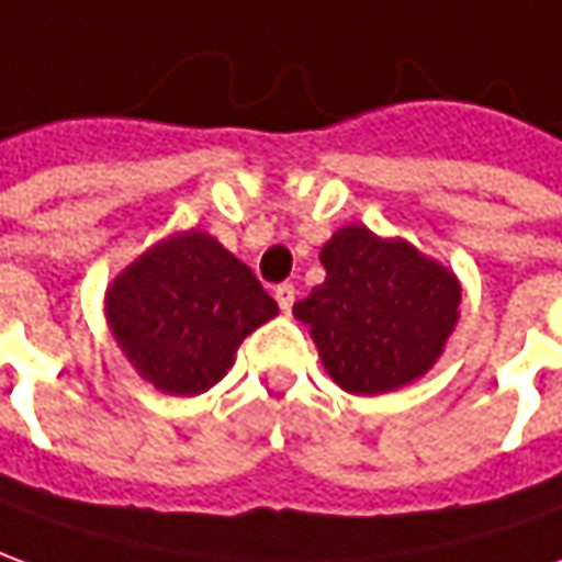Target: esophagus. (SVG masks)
Returning <instances> with one entry per match:
<instances>
[{
    "mask_svg": "<svg viewBox=\"0 0 562 562\" xmlns=\"http://www.w3.org/2000/svg\"><path fill=\"white\" fill-rule=\"evenodd\" d=\"M273 297H277V304H280L282 313H292V304H295V285H292V282H282V285H277Z\"/></svg>",
    "mask_w": 562,
    "mask_h": 562,
    "instance_id": "esophagus-1",
    "label": "esophagus"
}]
</instances>
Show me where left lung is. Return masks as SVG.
<instances>
[{"instance_id": "obj_1", "label": "left lung", "mask_w": 562, "mask_h": 562, "mask_svg": "<svg viewBox=\"0 0 562 562\" xmlns=\"http://www.w3.org/2000/svg\"><path fill=\"white\" fill-rule=\"evenodd\" d=\"M326 282L292 313L311 326L319 360L347 393L378 396L422 378L458 323L456 273L406 239L350 224L319 251Z\"/></svg>"}]
</instances>
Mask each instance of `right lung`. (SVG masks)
Here are the masks:
<instances>
[{"instance_id":"right-lung-1","label":"right lung","mask_w":562,"mask_h":562,"mask_svg":"<svg viewBox=\"0 0 562 562\" xmlns=\"http://www.w3.org/2000/svg\"><path fill=\"white\" fill-rule=\"evenodd\" d=\"M277 313L249 267L200 231L156 243L106 289V323L122 353L175 396L215 387L246 335Z\"/></svg>"}]
</instances>
